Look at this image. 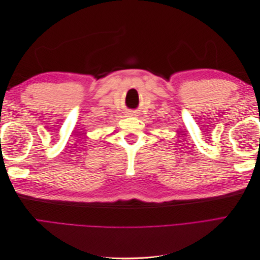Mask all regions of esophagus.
<instances>
[{
  "mask_svg": "<svg viewBox=\"0 0 260 260\" xmlns=\"http://www.w3.org/2000/svg\"><path fill=\"white\" fill-rule=\"evenodd\" d=\"M130 114H133V113H130ZM133 115H135V114H133Z\"/></svg>",
  "mask_w": 260,
  "mask_h": 260,
  "instance_id": "34e87169",
  "label": "esophagus"
}]
</instances>
